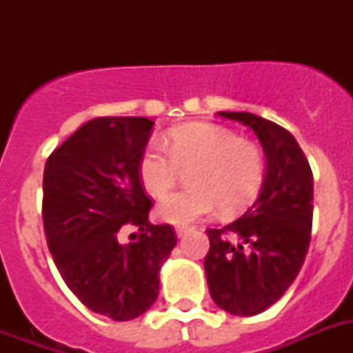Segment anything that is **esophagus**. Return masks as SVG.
I'll list each match as a JSON object with an SVG mask.
<instances>
[{"label":"esophagus","instance_id":"1","mask_svg":"<svg viewBox=\"0 0 353 353\" xmlns=\"http://www.w3.org/2000/svg\"><path fill=\"white\" fill-rule=\"evenodd\" d=\"M188 232H190V227H187V225H177L176 227L177 238H183V236H187Z\"/></svg>","mask_w":353,"mask_h":353}]
</instances>
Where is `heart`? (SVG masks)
<instances>
[{"instance_id":"obj_1","label":"heart","mask_w":353,"mask_h":353,"mask_svg":"<svg viewBox=\"0 0 353 353\" xmlns=\"http://www.w3.org/2000/svg\"><path fill=\"white\" fill-rule=\"evenodd\" d=\"M187 190L166 196L161 220L190 223L221 209L240 212L254 201L265 179V157L256 144L216 124H183L166 135L165 146L148 144L139 159L143 187L155 198L174 188L179 168H188Z\"/></svg>"}]
</instances>
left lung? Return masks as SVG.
I'll return each mask as SVG.
<instances>
[{
  "label": "left lung",
  "instance_id": "left-lung-1",
  "mask_svg": "<svg viewBox=\"0 0 353 353\" xmlns=\"http://www.w3.org/2000/svg\"><path fill=\"white\" fill-rule=\"evenodd\" d=\"M218 115L251 128L268 159L262 192L251 209L221 229H207L210 247L203 265L210 296L221 310L251 317L284 295L306 260L313 174L285 128L245 112ZM231 235L238 244L230 243Z\"/></svg>",
  "mask_w": 353,
  "mask_h": 353
}]
</instances>
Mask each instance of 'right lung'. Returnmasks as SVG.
<instances>
[{"label": "right lung", "mask_w": 353, "mask_h": 353, "mask_svg": "<svg viewBox=\"0 0 353 353\" xmlns=\"http://www.w3.org/2000/svg\"><path fill=\"white\" fill-rule=\"evenodd\" d=\"M154 122L146 117H97L63 141L43 170V231L68 288L91 312L113 321L143 315L159 295L161 263L177 236L148 221L139 159ZM135 226L134 241L120 231Z\"/></svg>", "instance_id": "add662e5"}]
</instances>
